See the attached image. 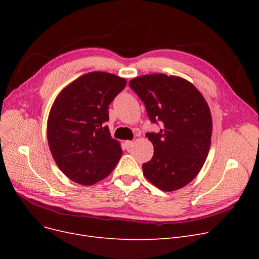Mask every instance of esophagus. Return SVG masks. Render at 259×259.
Instances as JSON below:
<instances>
[{"instance_id":"esophagus-1","label":"esophagus","mask_w":259,"mask_h":259,"mask_svg":"<svg viewBox=\"0 0 259 259\" xmlns=\"http://www.w3.org/2000/svg\"><path fill=\"white\" fill-rule=\"evenodd\" d=\"M133 142L132 141H125V143H124V145H125V147L127 148V149H129V148H131L132 146H133Z\"/></svg>"}]
</instances>
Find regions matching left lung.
I'll list each match as a JSON object with an SVG mask.
<instances>
[{"label": "left lung", "instance_id": "obj_1", "mask_svg": "<svg viewBox=\"0 0 259 259\" xmlns=\"http://www.w3.org/2000/svg\"><path fill=\"white\" fill-rule=\"evenodd\" d=\"M158 133H147L154 147L150 161L143 164L146 179L162 191L179 190L199 173L209 153L212 117L201 93L179 76L147 74L129 81Z\"/></svg>", "mask_w": 259, "mask_h": 259}]
</instances>
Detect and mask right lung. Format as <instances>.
I'll return each mask as SVG.
<instances>
[{
    "mask_svg": "<svg viewBox=\"0 0 259 259\" xmlns=\"http://www.w3.org/2000/svg\"><path fill=\"white\" fill-rule=\"evenodd\" d=\"M125 78L94 71L65 87L54 101L47 121L51 154L74 183L90 186L111 173L122 151L105 122L109 105L125 88Z\"/></svg>",
    "mask_w": 259,
    "mask_h": 259,
    "instance_id": "right-lung-1",
    "label": "right lung"
}]
</instances>
